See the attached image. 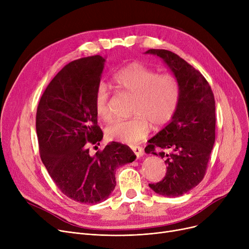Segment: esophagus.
I'll return each mask as SVG.
<instances>
[{"instance_id":"34e87169","label":"esophagus","mask_w":249,"mask_h":249,"mask_svg":"<svg viewBox=\"0 0 249 249\" xmlns=\"http://www.w3.org/2000/svg\"><path fill=\"white\" fill-rule=\"evenodd\" d=\"M131 149L134 151V153L136 154L137 158H141V156L143 155V153H144V149H143L141 146H137V145H133L131 146Z\"/></svg>"}]
</instances>
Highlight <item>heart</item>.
<instances>
[{
	"instance_id": "heart-1",
	"label": "heart",
	"mask_w": 249,
	"mask_h": 249,
	"mask_svg": "<svg viewBox=\"0 0 249 249\" xmlns=\"http://www.w3.org/2000/svg\"><path fill=\"white\" fill-rule=\"evenodd\" d=\"M113 83L119 89L134 96L130 111L134 116L111 123L106 128V136L110 140L136 143L148 133L149 123L161 126L171 121L178 109L180 85L174 73H158L145 64L133 62L116 72ZM109 95L106 86H98L94 97L95 111L104 121L112 119Z\"/></svg>"
}]
</instances>
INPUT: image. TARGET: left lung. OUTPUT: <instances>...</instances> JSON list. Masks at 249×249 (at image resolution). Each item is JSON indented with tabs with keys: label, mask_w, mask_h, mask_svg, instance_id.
Masks as SVG:
<instances>
[{
	"label": "left lung",
	"mask_w": 249,
	"mask_h": 249,
	"mask_svg": "<svg viewBox=\"0 0 249 249\" xmlns=\"http://www.w3.org/2000/svg\"><path fill=\"white\" fill-rule=\"evenodd\" d=\"M178 77L180 99L172 121L148 142L146 153L164 159L166 174L149 187L166 197H178L199 185L206 175L215 142V99L204 75L178 54L149 49Z\"/></svg>",
	"instance_id": "1"
}]
</instances>
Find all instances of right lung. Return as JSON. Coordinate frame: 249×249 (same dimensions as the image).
<instances>
[{
    "instance_id": "1",
    "label": "right lung",
    "mask_w": 249,
    "mask_h": 249,
    "mask_svg": "<svg viewBox=\"0 0 249 249\" xmlns=\"http://www.w3.org/2000/svg\"><path fill=\"white\" fill-rule=\"evenodd\" d=\"M105 60L94 55L65 65L45 89L36 113L43 164L61 193L83 204L106 200L116 187V168L136 159L118 142L89 155V146L103 138L94 97Z\"/></svg>"
}]
</instances>
